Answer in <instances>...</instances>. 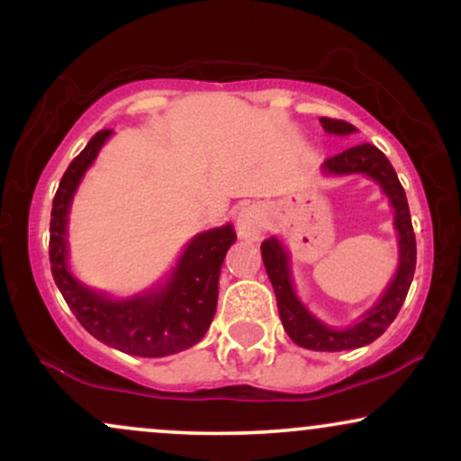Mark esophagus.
<instances>
[{
	"label": "esophagus",
	"instance_id": "obj_1",
	"mask_svg": "<svg viewBox=\"0 0 461 461\" xmlns=\"http://www.w3.org/2000/svg\"><path fill=\"white\" fill-rule=\"evenodd\" d=\"M264 225H267V212L262 210V205H247L238 212L236 227L240 238L256 240V238H260Z\"/></svg>",
	"mask_w": 461,
	"mask_h": 461
}]
</instances>
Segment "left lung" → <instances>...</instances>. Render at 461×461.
I'll return each mask as SVG.
<instances>
[{"label":"left lung","mask_w":461,"mask_h":461,"mask_svg":"<svg viewBox=\"0 0 461 461\" xmlns=\"http://www.w3.org/2000/svg\"><path fill=\"white\" fill-rule=\"evenodd\" d=\"M321 123L330 134L345 136L356 131V128L347 121L330 119V116H321ZM322 171L331 173V176L364 173V176L375 179L382 186L384 193L388 194L390 203H393L394 227L399 231V268H396L394 279L390 282L384 297L351 327L331 330L325 322L314 319L294 294L293 282H290L288 253L284 251L282 242L275 236L262 242V260L264 267H267L268 279L273 284L275 297H277L279 319H282V325L290 340L303 348H312V351H347V348L366 347L373 340H377L388 330L390 322L396 319L407 297V290H410L411 277H414L416 236L414 227H411L405 190L401 186L399 177H396L393 164L377 147L364 142V145L345 149L338 156L327 158L325 164H322Z\"/></svg>","instance_id":"1"}]
</instances>
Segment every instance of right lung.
Returning a JSON list of instances; mask_svg holds the SVG:
<instances>
[{
    "mask_svg": "<svg viewBox=\"0 0 461 461\" xmlns=\"http://www.w3.org/2000/svg\"><path fill=\"white\" fill-rule=\"evenodd\" d=\"M110 134L113 130L97 131L60 179L50 221L51 275L76 319L104 345L140 357L171 356L197 345L208 331L219 299L221 264L236 231L225 225L194 236L168 282L131 299H110L79 284L67 264V216L77 184Z\"/></svg>",
    "mask_w": 461,
    "mask_h": 461,
    "instance_id": "add662e5",
    "label": "right lung"
}]
</instances>
